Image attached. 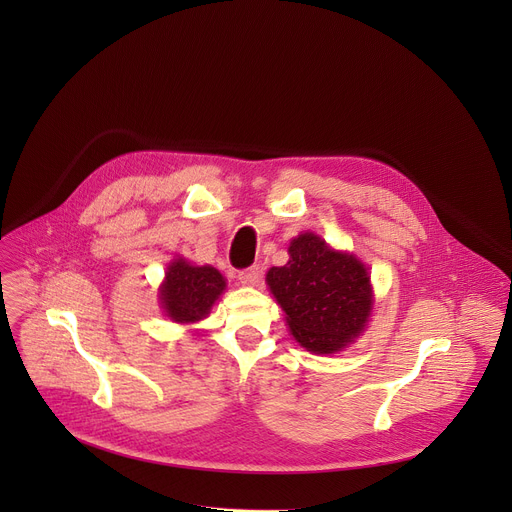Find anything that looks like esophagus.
<instances>
[{"instance_id":"esophagus-1","label":"esophagus","mask_w":512,"mask_h":512,"mask_svg":"<svg viewBox=\"0 0 512 512\" xmlns=\"http://www.w3.org/2000/svg\"><path fill=\"white\" fill-rule=\"evenodd\" d=\"M259 279H261V269H259V265H253V267H249V269H245V271L239 273V281H241L243 285H257Z\"/></svg>"}]
</instances>
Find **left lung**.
<instances>
[{
    "label": "left lung",
    "mask_w": 512,
    "mask_h": 512,
    "mask_svg": "<svg viewBox=\"0 0 512 512\" xmlns=\"http://www.w3.org/2000/svg\"><path fill=\"white\" fill-rule=\"evenodd\" d=\"M265 281L285 312L289 332L314 354H334L348 346L373 310L367 267L314 233L291 241L289 261L271 267Z\"/></svg>",
    "instance_id": "left-lung-1"
}]
</instances>
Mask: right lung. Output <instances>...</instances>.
<instances>
[{"instance_id": "obj_1", "label": "right lung", "mask_w": 512, "mask_h": 512, "mask_svg": "<svg viewBox=\"0 0 512 512\" xmlns=\"http://www.w3.org/2000/svg\"><path fill=\"white\" fill-rule=\"evenodd\" d=\"M225 287L227 281L218 269L210 265H192L178 257L168 265L158 298L172 322L190 324L210 314V308L221 298Z\"/></svg>"}]
</instances>
